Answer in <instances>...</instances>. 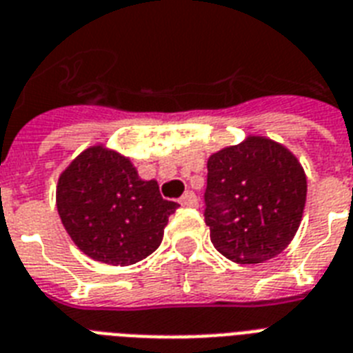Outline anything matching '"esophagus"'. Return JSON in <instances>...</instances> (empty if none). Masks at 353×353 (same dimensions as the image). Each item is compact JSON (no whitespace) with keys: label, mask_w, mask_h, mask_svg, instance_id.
Instances as JSON below:
<instances>
[{"label":"esophagus","mask_w":353,"mask_h":353,"mask_svg":"<svg viewBox=\"0 0 353 353\" xmlns=\"http://www.w3.org/2000/svg\"><path fill=\"white\" fill-rule=\"evenodd\" d=\"M179 203L183 207H198L199 201H198V196L192 192V190H187V192L183 194L181 198H179Z\"/></svg>","instance_id":"esophagus-1"}]
</instances>
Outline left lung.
<instances>
[{
  "label": "left lung",
  "mask_w": 353,
  "mask_h": 353,
  "mask_svg": "<svg viewBox=\"0 0 353 353\" xmlns=\"http://www.w3.org/2000/svg\"><path fill=\"white\" fill-rule=\"evenodd\" d=\"M205 223L232 262L262 263L284 251L301 225L306 174L282 144L265 137L216 152L207 163Z\"/></svg>",
  "instance_id": "obj_1"
}]
</instances>
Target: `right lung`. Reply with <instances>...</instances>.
<instances>
[{"label": "right lung", "instance_id": "add662e5", "mask_svg": "<svg viewBox=\"0 0 353 353\" xmlns=\"http://www.w3.org/2000/svg\"><path fill=\"white\" fill-rule=\"evenodd\" d=\"M60 220L74 245L97 262L132 265L159 247L168 216L179 207L163 199L128 157L104 146L84 150L57 187Z\"/></svg>", "mask_w": 353, "mask_h": 353}]
</instances>
